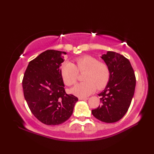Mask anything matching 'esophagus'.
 Wrapping results in <instances>:
<instances>
[{"instance_id":"1","label":"esophagus","mask_w":154,"mask_h":154,"mask_svg":"<svg viewBox=\"0 0 154 154\" xmlns=\"http://www.w3.org/2000/svg\"><path fill=\"white\" fill-rule=\"evenodd\" d=\"M79 100H88V98H83V97H79Z\"/></svg>"}]
</instances>
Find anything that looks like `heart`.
Returning a JSON list of instances; mask_svg holds the SVG:
<instances>
[{
    "instance_id": "obj_1",
    "label": "heart",
    "mask_w": 154,
    "mask_h": 154,
    "mask_svg": "<svg viewBox=\"0 0 154 154\" xmlns=\"http://www.w3.org/2000/svg\"><path fill=\"white\" fill-rule=\"evenodd\" d=\"M76 65L70 61L64 63L61 67V74L64 83L68 86L77 81L79 72L86 71L84 82L77 83L71 89V93L79 97H87L98 89H102L110 78V71L107 65L99 62L93 57L86 55L76 60Z\"/></svg>"
}]
</instances>
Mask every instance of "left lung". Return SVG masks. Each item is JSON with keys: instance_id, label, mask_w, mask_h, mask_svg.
<instances>
[{"instance_id": "left-lung-1", "label": "left lung", "mask_w": 154, "mask_h": 154, "mask_svg": "<svg viewBox=\"0 0 154 154\" xmlns=\"http://www.w3.org/2000/svg\"><path fill=\"white\" fill-rule=\"evenodd\" d=\"M100 57L109 67L110 78L98 94L101 104L92 110V114L102 122L113 123L122 119L129 109L135 91V74L129 60L122 55L107 51Z\"/></svg>"}]
</instances>
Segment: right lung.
<instances>
[{"instance_id":"add662e5","label":"right lung","mask_w":154,"mask_h":154,"mask_svg":"<svg viewBox=\"0 0 154 154\" xmlns=\"http://www.w3.org/2000/svg\"><path fill=\"white\" fill-rule=\"evenodd\" d=\"M65 51L47 50L30 61L22 80L24 96L32 113L46 125H58L73 113L78 99L65 91L61 74Z\"/></svg>"}]
</instances>
